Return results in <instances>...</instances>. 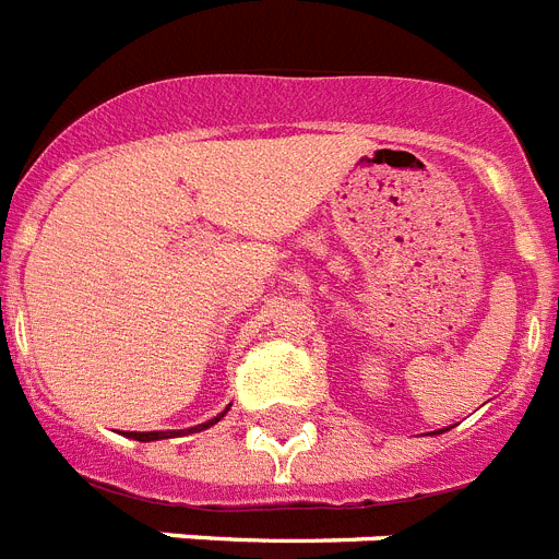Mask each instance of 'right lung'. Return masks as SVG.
Returning a JSON list of instances; mask_svg holds the SVG:
<instances>
[{
    "label": "right lung",
    "mask_w": 559,
    "mask_h": 559,
    "mask_svg": "<svg viewBox=\"0 0 559 559\" xmlns=\"http://www.w3.org/2000/svg\"><path fill=\"white\" fill-rule=\"evenodd\" d=\"M222 415H225V413H222ZM222 415H216V418H213V421L202 424V427H190V430H187V432H195V430H207L210 424H216L218 418H222ZM167 436H178V432H129V439H138V441H155V439H167Z\"/></svg>",
    "instance_id": "obj_1"
}]
</instances>
